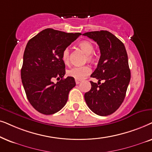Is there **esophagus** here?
<instances>
[{
    "label": "esophagus",
    "instance_id": "esophagus-1",
    "mask_svg": "<svg viewBox=\"0 0 152 152\" xmlns=\"http://www.w3.org/2000/svg\"><path fill=\"white\" fill-rule=\"evenodd\" d=\"M80 83V80H76V83L77 84V85L79 84Z\"/></svg>",
    "mask_w": 152,
    "mask_h": 152
}]
</instances>
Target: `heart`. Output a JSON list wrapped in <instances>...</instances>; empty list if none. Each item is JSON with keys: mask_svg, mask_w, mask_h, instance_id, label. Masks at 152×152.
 Here are the masks:
<instances>
[{"mask_svg": "<svg viewBox=\"0 0 152 152\" xmlns=\"http://www.w3.org/2000/svg\"><path fill=\"white\" fill-rule=\"evenodd\" d=\"M78 46L86 53L87 55V59L88 61L92 62L94 60L95 56L93 54L94 51V45L92 42L90 41H84L80 42L78 44ZM70 58V50L69 48H65L63 50L62 53V59L65 64H68L69 62ZM91 69L88 66H74L71 68L70 69L67 71V75L70 77H72L76 80H82L86 78L88 75L90 74Z\"/></svg>", "mask_w": 152, "mask_h": 152, "instance_id": "heart-1", "label": "heart"}]
</instances>
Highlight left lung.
Returning a JSON list of instances; mask_svg holds the SVG:
<instances>
[{
	"instance_id": "obj_1",
	"label": "left lung",
	"mask_w": 152,
	"mask_h": 152,
	"mask_svg": "<svg viewBox=\"0 0 152 152\" xmlns=\"http://www.w3.org/2000/svg\"><path fill=\"white\" fill-rule=\"evenodd\" d=\"M96 42L101 52L98 65L91 77V88L84 95L89 108L95 114L107 116L115 112L124 101L131 79L128 56L124 44L107 30L83 34ZM103 80L104 83L100 81Z\"/></svg>"
}]
</instances>
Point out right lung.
Segmentation results:
<instances>
[{
  "label": "right lung",
  "mask_w": 152,
  "mask_h": 152,
  "mask_svg": "<svg viewBox=\"0 0 152 152\" xmlns=\"http://www.w3.org/2000/svg\"><path fill=\"white\" fill-rule=\"evenodd\" d=\"M80 35L47 28L28 41L23 53L21 80L30 104L40 113L54 114L65 106L76 82L70 76L63 78L65 64L62 53ZM54 77L61 80L54 84Z\"/></svg>",
  "instance_id": "add662e5"
}]
</instances>
